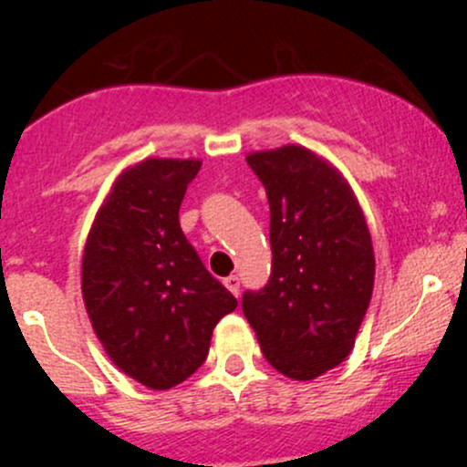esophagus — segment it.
<instances>
[{"label":"esophagus","instance_id":"esophagus-1","mask_svg":"<svg viewBox=\"0 0 467 467\" xmlns=\"http://www.w3.org/2000/svg\"><path fill=\"white\" fill-rule=\"evenodd\" d=\"M223 285L228 286V289L233 291L234 296H239V286H242V282H239L237 275H228V277H225V280H223Z\"/></svg>","mask_w":467,"mask_h":467}]
</instances>
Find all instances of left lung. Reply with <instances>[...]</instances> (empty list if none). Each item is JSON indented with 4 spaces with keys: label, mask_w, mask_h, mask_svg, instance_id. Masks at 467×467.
I'll list each match as a JSON object with an SVG mask.
<instances>
[{
    "label": "left lung",
    "mask_w": 467,
    "mask_h": 467,
    "mask_svg": "<svg viewBox=\"0 0 467 467\" xmlns=\"http://www.w3.org/2000/svg\"><path fill=\"white\" fill-rule=\"evenodd\" d=\"M271 207V277L246 291L244 317L268 364L307 381L350 355L370 305L375 253L341 173L305 146L246 158Z\"/></svg>",
    "instance_id": "1"
}]
</instances>
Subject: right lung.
I'll return each mask as SVG.
<instances>
[{"instance_id": "obj_1", "label": "right lung", "mask_w": 467, "mask_h": 467, "mask_svg": "<svg viewBox=\"0 0 467 467\" xmlns=\"http://www.w3.org/2000/svg\"><path fill=\"white\" fill-rule=\"evenodd\" d=\"M201 160L149 158L126 169L97 212L81 289L112 364L155 390L203 366L214 325L237 298L210 275L178 210Z\"/></svg>"}]
</instances>
